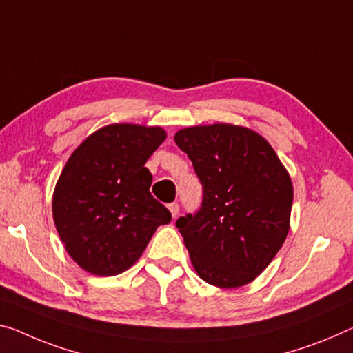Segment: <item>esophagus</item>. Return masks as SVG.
Wrapping results in <instances>:
<instances>
[{
	"instance_id": "obj_1",
	"label": "esophagus",
	"mask_w": 353,
	"mask_h": 353,
	"mask_svg": "<svg viewBox=\"0 0 353 353\" xmlns=\"http://www.w3.org/2000/svg\"><path fill=\"white\" fill-rule=\"evenodd\" d=\"M169 210H170V213H172L173 218H176L178 213H180V205H178V203H170L169 205Z\"/></svg>"
}]
</instances>
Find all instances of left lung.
Masks as SVG:
<instances>
[{
  "instance_id": "left-lung-1",
  "label": "left lung",
  "mask_w": 353,
  "mask_h": 353,
  "mask_svg": "<svg viewBox=\"0 0 353 353\" xmlns=\"http://www.w3.org/2000/svg\"><path fill=\"white\" fill-rule=\"evenodd\" d=\"M178 148L203 188L197 213L178 218L191 262L205 283L233 289L268 267L290 227L294 188L262 135L233 124L181 129Z\"/></svg>"
}]
</instances>
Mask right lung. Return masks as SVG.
Returning <instances> with one entry per match:
<instances>
[{
    "label": "right lung",
    "instance_id": "right-lung-1",
    "mask_svg": "<svg viewBox=\"0 0 353 353\" xmlns=\"http://www.w3.org/2000/svg\"><path fill=\"white\" fill-rule=\"evenodd\" d=\"M161 128L110 124L70 154L53 192V221L72 260L97 276L126 271L170 211L150 192L145 167L164 142Z\"/></svg>",
    "mask_w": 353,
    "mask_h": 353
}]
</instances>
